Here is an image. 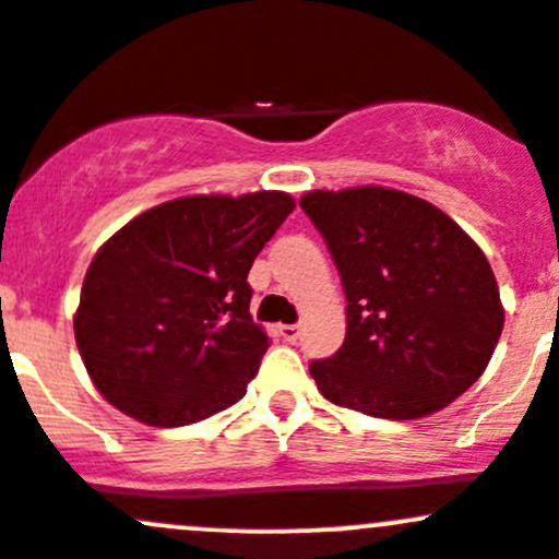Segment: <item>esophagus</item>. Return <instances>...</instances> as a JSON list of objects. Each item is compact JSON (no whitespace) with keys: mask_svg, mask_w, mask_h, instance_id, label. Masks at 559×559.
<instances>
[{"mask_svg":"<svg viewBox=\"0 0 559 559\" xmlns=\"http://www.w3.org/2000/svg\"><path fill=\"white\" fill-rule=\"evenodd\" d=\"M281 337H284L286 343H297V341H300V326H297V324H281Z\"/></svg>","mask_w":559,"mask_h":559,"instance_id":"obj_1","label":"esophagus"}]
</instances>
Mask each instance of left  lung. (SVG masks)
<instances>
[{"mask_svg":"<svg viewBox=\"0 0 559 559\" xmlns=\"http://www.w3.org/2000/svg\"><path fill=\"white\" fill-rule=\"evenodd\" d=\"M300 207L346 295V341L311 362L319 392L379 419H419L476 384L503 332L481 248L397 189L311 191Z\"/></svg>","mask_w":559,"mask_h":559,"instance_id":"8db88e82","label":"left lung"}]
</instances>
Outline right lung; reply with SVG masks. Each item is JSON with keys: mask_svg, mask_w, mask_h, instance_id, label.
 I'll return each mask as SVG.
<instances>
[{"mask_svg": "<svg viewBox=\"0 0 559 559\" xmlns=\"http://www.w3.org/2000/svg\"><path fill=\"white\" fill-rule=\"evenodd\" d=\"M292 211L284 191L180 197L99 248L75 341L107 403L143 425L183 427L243 397L270 346L248 313V270Z\"/></svg>", "mask_w": 559, "mask_h": 559, "instance_id": "add662e5", "label": "right lung"}]
</instances>
